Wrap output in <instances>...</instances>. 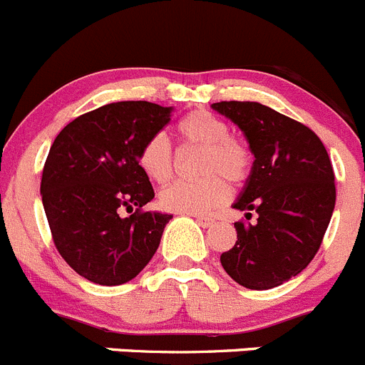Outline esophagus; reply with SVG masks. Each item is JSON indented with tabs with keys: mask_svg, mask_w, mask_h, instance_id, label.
<instances>
[{
	"mask_svg": "<svg viewBox=\"0 0 365 365\" xmlns=\"http://www.w3.org/2000/svg\"><path fill=\"white\" fill-rule=\"evenodd\" d=\"M196 221H198V225L200 227H203V229H209V227H212L214 225L212 217H207V216H196Z\"/></svg>",
	"mask_w": 365,
	"mask_h": 365,
	"instance_id": "1",
	"label": "esophagus"
}]
</instances>
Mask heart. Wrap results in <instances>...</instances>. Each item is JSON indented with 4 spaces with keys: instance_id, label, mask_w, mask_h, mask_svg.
<instances>
[{
    "instance_id": "obj_1",
    "label": "heart",
    "mask_w": 365,
    "mask_h": 365,
    "mask_svg": "<svg viewBox=\"0 0 365 365\" xmlns=\"http://www.w3.org/2000/svg\"><path fill=\"white\" fill-rule=\"evenodd\" d=\"M178 135L189 148L202 149L196 182H175L160 192L162 209L176 214H207L229 198L230 183L241 185L250 175L252 156L247 145L229 136V125L220 117L198 110L183 117ZM138 165L149 180L165 183L175 171V153L163 135H153L140 149Z\"/></svg>"
}]
</instances>
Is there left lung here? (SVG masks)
Here are the masks:
<instances>
[{
    "label": "left lung",
    "mask_w": 365,
    "mask_h": 365,
    "mask_svg": "<svg viewBox=\"0 0 365 365\" xmlns=\"http://www.w3.org/2000/svg\"><path fill=\"white\" fill-rule=\"evenodd\" d=\"M212 110L243 131L254 163L234 209L237 241L221 267L250 290H268L301 274L315 257L335 209V175L321 138L259 102H216Z\"/></svg>",
    "instance_id": "8db88e82"
}]
</instances>
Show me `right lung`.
Instances as JSON below:
<instances>
[{"label": "right lung", "mask_w": 365, "mask_h": 365, "mask_svg": "<svg viewBox=\"0 0 365 365\" xmlns=\"http://www.w3.org/2000/svg\"><path fill=\"white\" fill-rule=\"evenodd\" d=\"M171 113L145 101L106 104L71 120L50 148L41 196L53 243L95 284H124L140 274L173 217L140 210L155 190L138 165L142 145ZM124 210L133 214L124 218Z\"/></svg>", "instance_id": "obj_1"}]
</instances>
